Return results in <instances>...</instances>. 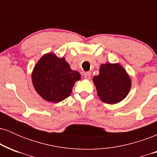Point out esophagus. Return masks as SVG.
I'll use <instances>...</instances> for the list:
<instances>
[{"instance_id":"esophagus-1","label":"esophagus","mask_w":157,"mask_h":157,"mask_svg":"<svg viewBox=\"0 0 157 157\" xmlns=\"http://www.w3.org/2000/svg\"><path fill=\"white\" fill-rule=\"evenodd\" d=\"M83 76H84V78H86V79H88V80H89V79H90V77H91V74H90V72H84V74H83Z\"/></svg>"}]
</instances>
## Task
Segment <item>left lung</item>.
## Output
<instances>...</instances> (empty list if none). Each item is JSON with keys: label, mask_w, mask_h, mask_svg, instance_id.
<instances>
[{"label": "left lung", "mask_w": 157, "mask_h": 157, "mask_svg": "<svg viewBox=\"0 0 157 157\" xmlns=\"http://www.w3.org/2000/svg\"><path fill=\"white\" fill-rule=\"evenodd\" d=\"M93 82L100 100L109 104L122 101L131 86L130 77L118 63L102 64L100 74L94 77Z\"/></svg>", "instance_id": "obj_1"}]
</instances>
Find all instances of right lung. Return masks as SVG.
I'll return each instance as SVG.
<instances>
[{
    "label": "right lung",
    "mask_w": 157,
    "mask_h": 157,
    "mask_svg": "<svg viewBox=\"0 0 157 157\" xmlns=\"http://www.w3.org/2000/svg\"><path fill=\"white\" fill-rule=\"evenodd\" d=\"M32 83L39 95L48 102H59L70 96L80 74L71 70L64 57L53 53L43 56L32 75Z\"/></svg>",
    "instance_id": "add662e5"
}]
</instances>
